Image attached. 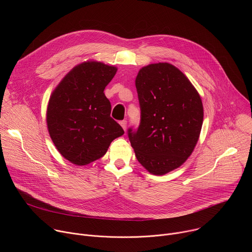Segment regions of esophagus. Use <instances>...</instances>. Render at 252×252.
Instances as JSON below:
<instances>
[{
  "label": "esophagus",
  "mask_w": 252,
  "mask_h": 252,
  "mask_svg": "<svg viewBox=\"0 0 252 252\" xmlns=\"http://www.w3.org/2000/svg\"><path fill=\"white\" fill-rule=\"evenodd\" d=\"M120 125L122 126V127L124 128V130L126 129V121H125V120H124V121H121V122H120Z\"/></svg>",
  "instance_id": "1"
}]
</instances>
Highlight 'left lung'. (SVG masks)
I'll list each match as a JSON object with an SVG mask.
<instances>
[{
    "label": "left lung",
    "instance_id": "1",
    "mask_svg": "<svg viewBox=\"0 0 252 252\" xmlns=\"http://www.w3.org/2000/svg\"><path fill=\"white\" fill-rule=\"evenodd\" d=\"M141 118L128 129L138 162L150 173L163 175L181 166L199 138L203 105L188 77L171 63L142 66L135 78Z\"/></svg>",
    "mask_w": 252,
    "mask_h": 252
}]
</instances>
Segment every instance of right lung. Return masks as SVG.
<instances>
[{
	"label": "right lung",
	"mask_w": 252,
	"mask_h": 252,
	"mask_svg": "<svg viewBox=\"0 0 252 252\" xmlns=\"http://www.w3.org/2000/svg\"><path fill=\"white\" fill-rule=\"evenodd\" d=\"M118 67L86 61L71 68L53 91L47 106V126L58 152L69 162L87 165L107 152L125 133L111 118L104 89Z\"/></svg>",
	"instance_id": "obj_1"
}]
</instances>
